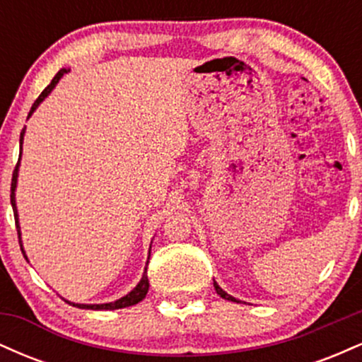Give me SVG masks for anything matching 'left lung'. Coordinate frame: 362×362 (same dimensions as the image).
<instances>
[{
    "instance_id": "obj_1",
    "label": "left lung",
    "mask_w": 362,
    "mask_h": 362,
    "mask_svg": "<svg viewBox=\"0 0 362 362\" xmlns=\"http://www.w3.org/2000/svg\"><path fill=\"white\" fill-rule=\"evenodd\" d=\"M214 289H216V293H218L219 296L223 298V300H228V301H235V303H240L238 300H236V298H233V296H231V294H228L226 291H223L221 288H219V284H218V282H216V281H214Z\"/></svg>"
}]
</instances>
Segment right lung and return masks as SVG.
Returning <instances> with one entry per match:
<instances>
[{
  "mask_svg": "<svg viewBox=\"0 0 362 362\" xmlns=\"http://www.w3.org/2000/svg\"><path fill=\"white\" fill-rule=\"evenodd\" d=\"M71 69L69 68H62L57 71L56 76L52 78V81L49 83L47 88H45L42 93L39 95V98L34 102V105H32L30 112H28V117H32V114L37 110V107L42 103L45 98L51 95V91L56 88V85L59 83V80L62 76H64L66 73H69ZM23 136H25V127L22 129V132H20V158H18V163H16L15 167V172H13V178H11V207H13V213H15V223H16V230H18V238H20V248H22V253L25 259L28 260L27 253L23 250V243H22V231H20V221H18V209H16V199H15V190H16V184H18V168H20V160H22V144H23ZM153 243V242H151ZM149 253H151V247H149V252H148V260H146V267H144V272H143V277H141V281L138 282V286H136L134 289L131 291V293H127L126 296L119 298V300L115 301H110V303H102V305H83V303H71L68 300H64L66 303H69V305L76 306V308H83V310H120V308H127V306H132V305H138L139 301H143L144 298H146L148 294V289H149V281H148V274H146V269H148V262H149Z\"/></svg>",
  "mask_w": 362,
  "mask_h": 362,
  "instance_id": "1",
  "label": "right lung"
}]
</instances>
